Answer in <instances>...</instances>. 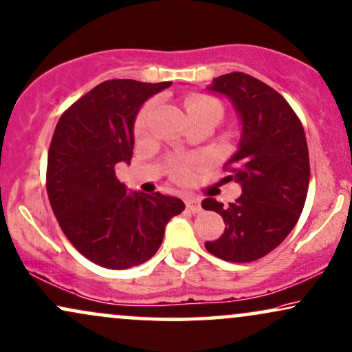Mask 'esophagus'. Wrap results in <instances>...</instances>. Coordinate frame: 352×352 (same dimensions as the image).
Returning a JSON list of instances; mask_svg holds the SVG:
<instances>
[{
  "mask_svg": "<svg viewBox=\"0 0 352 352\" xmlns=\"http://www.w3.org/2000/svg\"><path fill=\"white\" fill-rule=\"evenodd\" d=\"M186 207L189 208L192 213H200V212H202V205H200V199L194 197V195H189V197H186Z\"/></svg>",
  "mask_w": 352,
  "mask_h": 352,
  "instance_id": "34e87169",
  "label": "esophagus"
}]
</instances>
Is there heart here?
<instances>
[{"mask_svg":"<svg viewBox=\"0 0 352 352\" xmlns=\"http://www.w3.org/2000/svg\"><path fill=\"white\" fill-rule=\"evenodd\" d=\"M184 107H186L187 115L208 111V113H213V115L218 118V121H220L223 116L221 103L218 102L217 98L208 97V95H200V94L189 95V97H186V100H184ZM150 115H152V103H147L142 109H140L139 115H137V120H135V134L137 135H142L147 132ZM190 165H192V162H190V160H186V162L177 163V165L175 166V170H173V173H175V176L177 177V179H186V177L189 176Z\"/></svg>","mask_w":352,"mask_h":352,"instance_id":"heart-1","label":"heart"}]
</instances>
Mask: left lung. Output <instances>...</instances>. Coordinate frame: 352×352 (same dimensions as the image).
Segmentation results:
<instances>
[{
	"mask_svg": "<svg viewBox=\"0 0 352 352\" xmlns=\"http://www.w3.org/2000/svg\"><path fill=\"white\" fill-rule=\"evenodd\" d=\"M210 90L226 95L243 121L239 150L223 168V181L239 182L243 194L225 207L204 199L202 207L225 221V232L205 249L226 262H254L286 239L304 208L310 179L305 132L285 97L252 76L223 74Z\"/></svg>",
	"mask_w": 352,
	"mask_h": 352,
	"instance_id": "8db88e82",
	"label": "left lung"
}]
</instances>
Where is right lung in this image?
<instances>
[{"label":"right lung","mask_w":352,"mask_h":352,"mask_svg":"<svg viewBox=\"0 0 352 352\" xmlns=\"http://www.w3.org/2000/svg\"><path fill=\"white\" fill-rule=\"evenodd\" d=\"M171 82L104 80L59 118L48 150L47 192L69 243L90 262L126 270L157 254L166 223L184 202L160 192L127 194L116 163L131 162L139 108Z\"/></svg>","instance_id":"right-lung-1"}]
</instances>
